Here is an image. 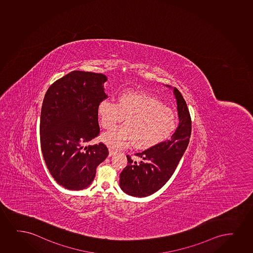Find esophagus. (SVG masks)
<instances>
[{
	"instance_id": "esophagus-1",
	"label": "esophagus",
	"mask_w": 253,
	"mask_h": 253,
	"mask_svg": "<svg viewBox=\"0 0 253 253\" xmlns=\"http://www.w3.org/2000/svg\"><path fill=\"white\" fill-rule=\"evenodd\" d=\"M116 152H117V151L114 150V149H112V148H109V157H112V156H114Z\"/></svg>"
}]
</instances>
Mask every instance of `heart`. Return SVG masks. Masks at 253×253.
Masks as SVG:
<instances>
[{
    "mask_svg": "<svg viewBox=\"0 0 253 253\" xmlns=\"http://www.w3.org/2000/svg\"><path fill=\"white\" fill-rule=\"evenodd\" d=\"M100 124L110 130L125 120V125L102 135L110 147L123 149L134 144L148 149L169 138L178 126V118L172 109L147 93L126 90L119 96L118 102L102 100L98 104Z\"/></svg>",
    "mask_w": 253,
    "mask_h": 253,
    "instance_id": "1",
    "label": "heart"
}]
</instances>
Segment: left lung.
Segmentation results:
<instances>
[{"label": "left lung", "instance_id": "left-lung-1", "mask_svg": "<svg viewBox=\"0 0 253 253\" xmlns=\"http://www.w3.org/2000/svg\"><path fill=\"white\" fill-rule=\"evenodd\" d=\"M173 93L179 115L178 127L169 140L135 154L143 159L139 163L126 156L127 166L120 174V186L128 195L142 198L157 192L173 175L186 151L192 132V119L181 93L175 87Z\"/></svg>", "mask_w": 253, "mask_h": 253}]
</instances>
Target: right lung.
<instances>
[{
  "label": "right lung",
  "mask_w": 253,
  "mask_h": 253,
  "mask_svg": "<svg viewBox=\"0 0 253 253\" xmlns=\"http://www.w3.org/2000/svg\"><path fill=\"white\" fill-rule=\"evenodd\" d=\"M104 74L73 71L52 84L40 117V144L58 184L81 190L92 182L109 150L103 143L84 146L100 133L98 104L107 98Z\"/></svg>",
  "instance_id": "obj_1"
}]
</instances>
